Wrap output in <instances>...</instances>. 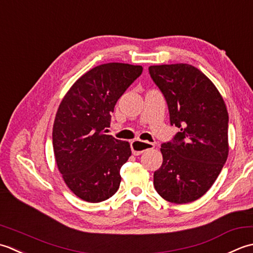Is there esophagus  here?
I'll list each match as a JSON object with an SVG mask.
<instances>
[{"label":"esophagus","mask_w":253,"mask_h":253,"mask_svg":"<svg viewBox=\"0 0 253 253\" xmlns=\"http://www.w3.org/2000/svg\"><path fill=\"white\" fill-rule=\"evenodd\" d=\"M154 147H155V145L149 142H144L140 140H135L131 142V149H132L133 155H141L142 153L148 151V149H152Z\"/></svg>","instance_id":"obj_1"}]
</instances>
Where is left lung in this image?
Returning a JSON list of instances; mask_svg holds the SVG:
<instances>
[{
  "label": "left lung",
  "instance_id": "obj_1",
  "mask_svg": "<svg viewBox=\"0 0 253 253\" xmlns=\"http://www.w3.org/2000/svg\"><path fill=\"white\" fill-rule=\"evenodd\" d=\"M149 75L179 132L163 143L154 187L171 203H190L212 187L228 156V112L214 84L190 64L153 65Z\"/></svg>",
  "mask_w": 253,
  "mask_h": 253
}]
</instances>
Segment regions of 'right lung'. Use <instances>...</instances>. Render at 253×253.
Wrapping results in <instances>:
<instances>
[{
	"instance_id": "obj_1",
	"label": "right lung",
	"mask_w": 253,
	"mask_h": 253,
	"mask_svg": "<svg viewBox=\"0 0 253 253\" xmlns=\"http://www.w3.org/2000/svg\"><path fill=\"white\" fill-rule=\"evenodd\" d=\"M142 72L140 65H98L61 101L52 131L55 162L71 191L87 202H102L119 189L130 144L106 132L118 99Z\"/></svg>"
}]
</instances>
